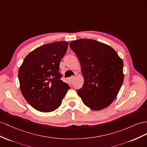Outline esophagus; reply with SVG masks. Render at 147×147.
I'll list each match as a JSON object with an SVG mask.
<instances>
[{
    "label": "esophagus",
    "mask_w": 147,
    "mask_h": 147,
    "mask_svg": "<svg viewBox=\"0 0 147 147\" xmlns=\"http://www.w3.org/2000/svg\"><path fill=\"white\" fill-rule=\"evenodd\" d=\"M74 79H75L74 77H70V78H69V81L70 82H73V81H74Z\"/></svg>",
    "instance_id": "1"
}]
</instances>
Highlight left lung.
<instances>
[{"label": "left lung", "instance_id": "left-lung-1", "mask_svg": "<svg viewBox=\"0 0 147 147\" xmlns=\"http://www.w3.org/2000/svg\"><path fill=\"white\" fill-rule=\"evenodd\" d=\"M78 57L84 84L77 91L82 102L93 111H100L114 101L123 81V63L109 45L92 39L71 41Z\"/></svg>", "mask_w": 147, "mask_h": 147}]
</instances>
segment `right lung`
Wrapping results in <instances>:
<instances>
[{
    "label": "right lung",
    "mask_w": 147,
    "mask_h": 147,
    "mask_svg": "<svg viewBox=\"0 0 147 147\" xmlns=\"http://www.w3.org/2000/svg\"><path fill=\"white\" fill-rule=\"evenodd\" d=\"M67 47L68 43L63 41L43 45L30 53L19 67L21 92L37 111L49 112L58 109L70 88L59 73Z\"/></svg>",
    "instance_id": "1"
}]
</instances>
